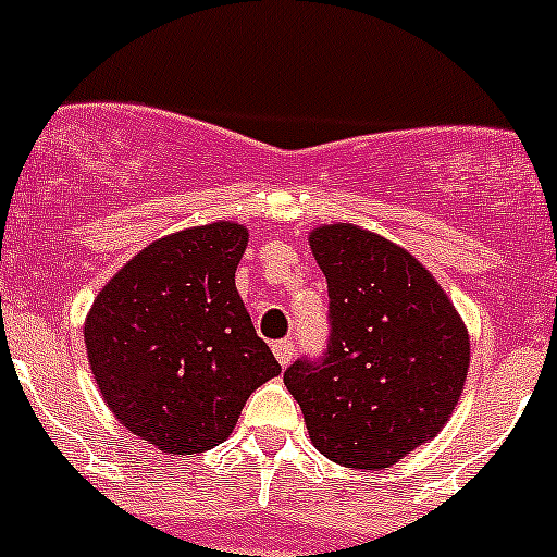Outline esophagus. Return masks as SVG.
Instances as JSON below:
<instances>
[{"label": "esophagus", "mask_w": 557, "mask_h": 557, "mask_svg": "<svg viewBox=\"0 0 557 557\" xmlns=\"http://www.w3.org/2000/svg\"><path fill=\"white\" fill-rule=\"evenodd\" d=\"M272 352H274V358L280 361V367H288V363L294 361V342H290V339L274 342Z\"/></svg>", "instance_id": "34e87169"}]
</instances>
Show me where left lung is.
<instances>
[{
    "label": "left lung",
    "mask_w": 557,
    "mask_h": 557,
    "mask_svg": "<svg viewBox=\"0 0 557 557\" xmlns=\"http://www.w3.org/2000/svg\"><path fill=\"white\" fill-rule=\"evenodd\" d=\"M310 247L329 283L331 339L323 361H296L285 385L314 450L347 469H387L434 440L458 407L469 329L401 245L356 223H323Z\"/></svg>",
    "instance_id": "obj_1"
}]
</instances>
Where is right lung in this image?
Returning <instances> with one entry per match:
<instances>
[{"label":"right lung","mask_w":557,"mask_h":557,"mask_svg":"<svg viewBox=\"0 0 557 557\" xmlns=\"http://www.w3.org/2000/svg\"><path fill=\"white\" fill-rule=\"evenodd\" d=\"M247 239L234 221L166 234L128 258L86 314L104 404L161 453L226 442L250 393L280 374L234 285Z\"/></svg>","instance_id":"right-lung-1"}]
</instances>
